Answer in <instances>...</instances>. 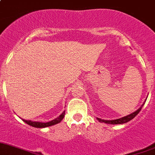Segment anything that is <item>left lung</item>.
<instances>
[{"label":"left lung","mask_w":155,"mask_h":155,"mask_svg":"<svg viewBox=\"0 0 155 155\" xmlns=\"http://www.w3.org/2000/svg\"><path fill=\"white\" fill-rule=\"evenodd\" d=\"M144 103L142 105H141V107H140V108L138 109V110H137L136 111L133 112L132 114H129V115L125 116V117H120V118L116 119V120H102V119L98 118V117H97V119L100 122H104V123H106V124H124V123H127V122L130 121V120H132V119L134 118V117H135L136 115H137V114L140 112V110H141V108H142V107H143V105H144Z\"/></svg>","instance_id":"1"}]
</instances>
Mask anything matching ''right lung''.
<instances>
[{
  "label": "right lung",
  "mask_w": 155,
  "mask_h": 155,
  "mask_svg": "<svg viewBox=\"0 0 155 155\" xmlns=\"http://www.w3.org/2000/svg\"><path fill=\"white\" fill-rule=\"evenodd\" d=\"M65 114V110H64L63 113L61 114L59 117H58L57 118L54 119V120H51L49 122H39V121H32V120H25V119H22L26 123V124H29L30 126H32V127H38V128H42V127H50V126L54 125V124H58V123H60L61 121L62 120V119L64 118Z\"/></svg>",
  "instance_id": "right-lung-1"
}]
</instances>
